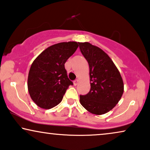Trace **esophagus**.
I'll list each match as a JSON object with an SVG mask.
<instances>
[{"instance_id": "1", "label": "esophagus", "mask_w": 150, "mask_h": 150, "mask_svg": "<svg viewBox=\"0 0 150 150\" xmlns=\"http://www.w3.org/2000/svg\"><path fill=\"white\" fill-rule=\"evenodd\" d=\"M78 83H79L78 79H76V80H75V81H73V84L75 85V86H77V85L78 84Z\"/></svg>"}]
</instances>
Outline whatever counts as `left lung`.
Instances as JSON below:
<instances>
[{
  "mask_svg": "<svg viewBox=\"0 0 150 150\" xmlns=\"http://www.w3.org/2000/svg\"><path fill=\"white\" fill-rule=\"evenodd\" d=\"M81 52L89 65L91 89L79 96L80 104L88 112L102 115L115 107L122 98L124 83L109 56L88 42L79 43Z\"/></svg>",
  "mask_w": 150,
  "mask_h": 150,
  "instance_id": "left-lung-1",
  "label": "left lung"
}]
</instances>
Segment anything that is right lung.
Instances as JSON below:
<instances>
[{"instance_id": "obj_1", "label": "right lung", "mask_w": 150, "mask_h": 150, "mask_svg": "<svg viewBox=\"0 0 150 150\" xmlns=\"http://www.w3.org/2000/svg\"><path fill=\"white\" fill-rule=\"evenodd\" d=\"M76 41L56 43L47 48L34 60L28 78L30 98L41 109H50L62 102L73 82L64 64L78 48Z\"/></svg>"}]
</instances>
